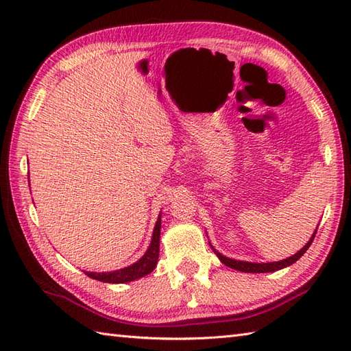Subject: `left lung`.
Returning a JSON list of instances; mask_svg holds the SVG:
<instances>
[{
	"instance_id": "8db88e82",
	"label": "left lung",
	"mask_w": 351,
	"mask_h": 351,
	"mask_svg": "<svg viewBox=\"0 0 351 351\" xmlns=\"http://www.w3.org/2000/svg\"><path fill=\"white\" fill-rule=\"evenodd\" d=\"M315 234H317V229H315L314 235L311 237V240L306 243V245H304L302 250H299V252L295 253V255L289 256L287 259L278 261V263H263V264H258V263H247V261H235V259H230V258L223 256L221 253H219L217 250L213 247V245H211V247H213L215 255L219 256V259L221 261V263L225 264V265H228V267H230V268H234V270L244 271V273H268V271H278V270H280V268H285V267H288L291 264H294L297 259H300L304 255V252L309 249V245L312 244V241H314Z\"/></svg>"
}]
</instances>
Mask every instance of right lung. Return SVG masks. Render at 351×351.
<instances>
[{
  "mask_svg": "<svg viewBox=\"0 0 351 351\" xmlns=\"http://www.w3.org/2000/svg\"><path fill=\"white\" fill-rule=\"evenodd\" d=\"M160 229H161V214L158 220H156V225L152 234V241L146 253L141 256L137 263H134L130 267L121 268V270L116 271H107V273H95V271H86L88 278L96 279L99 282L106 283H125V282H132L136 279L143 278V276L152 273L154 268L158 263L160 256Z\"/></svg>",
  "mask_w": 351,
  "mask_h": 351,
  "instance_id": "add662e5",
  "label": "right lung"
}]
</instances>
